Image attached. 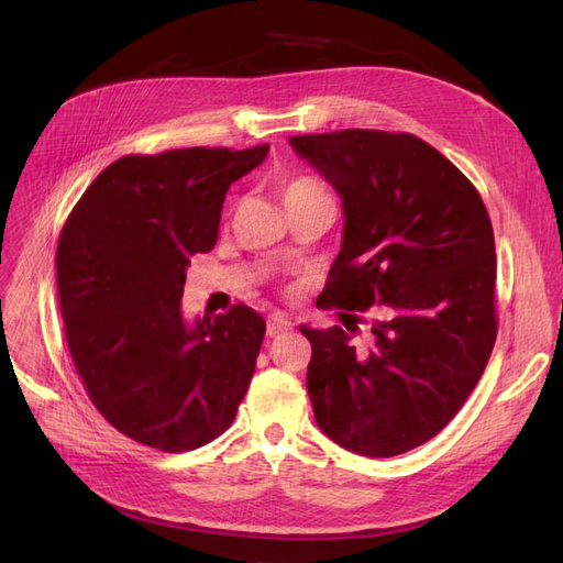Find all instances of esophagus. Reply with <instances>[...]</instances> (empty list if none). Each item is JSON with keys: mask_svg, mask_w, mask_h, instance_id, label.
Here are the masks:
<instances>
[{"mask_svg": "<svg viewBox=\"0 0 563 563\" xmlns=\"http://www.w3.org/2000/svg\"><path fill=\"white\" fill-rule=\"evenodd\" d=\"M291 329V321H288L284 314H269L267 317V338H277Z\"/></svg>", "mask_w": 563, "mask_h": 563, "instance_id": "esophagus-1", "label": "esophagus"}]
</instances>
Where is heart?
<instances>
[{"label":"heart","mask_w":563,"mask_h":563,"mask_svg":"<svg viewBox=\"0 0 563 563\" xmlns=\"http://www.w3.org/2000/svg\"><path fill=\"white\" fill-rule=\"evenodd\" d=\"M312 190H319V185L312 178H291L282 185V199H291L296 195L312 192Z\"/></svg>","instance_id":"b5f03b06"}]
</instances>
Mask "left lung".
<instances>
[{
    "mask_svg": "<svg viewBox=\"0 0 563 563\" xmlns=\"http://www.w3.org/2000/svg\"><path fill=\"white\" fill-rule=\"evenodd\" d=\"M343 197V246L319 300L345 329L371 307L372 345L331 327L310 340L321 432L368 457L437 437L479 383L496 343V242L476 187L413 133L345 129L288 139Z\"/></svg>",
    "mask_w": 563,
    "mask_h": 563,
    "instance_id": "8db88e82",
    "label": "left lung"
}]
</instances>
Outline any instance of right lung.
I'll return each mask as SVG.
<instances>
[{
    "instance_id": "obj_1",
    "label": "right lung",
    "mask_w": 563,
    "mask_h": 563,
    "mask_svg": "<svg viewBox=\"0 0 563 563\" xmlns=\"http://www.w3.org/2000/svg\"><path fill=\"white\" fill-rule=\"evenodd\" d=\"M267 145L126 155L87 187L60 230L58 302L67 350L89 399L114 430L164 453L223 434L265 338L246 305L185 323L190 255L216 246L234 180Z\"/></svg>"
}]
</instances>
